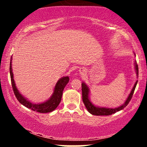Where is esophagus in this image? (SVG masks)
<instances>
[{
    "mask_svg": "<svg viewBox=\"0 0 147 147\" xmlns=\"http://www.w3.org/2000/svg\"><path fill=\"white\" fill-rule=\"evenodd\" d=\"M79 73L81 74V75H84L86 74V69L84 68H79Z\"/></svg>",
    "mask_w": 147,
    "mask_h": 147,
    "instance_id": "obj_1",
    "label": "esophagus"
}]
</instances>
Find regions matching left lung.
<instances>
[{
  "instance_id": "obj_1",
  "label": "left lung",
  "mask_w": 147,
  "mask_h": 147,
  "mask_svg": "<svg viewBox=\"0 0 147 147\" xmlns=\"http://www.w3.org/2000/svg\"><path fill=\"white\" fill-rule=\"evenodd\" d=\"M135 70H136V75H137V77H138V64L136 63V61H135ZM138 84V81H136V83H135L134 86H133L132 90H131V92L128 96V97L126 98V101L121 106H117L115 108H108V107H101V106H95V104H93L92 102L90 101V89L89 87L86 85V84H85L84 82H82V99H83V102L84 105H85L86 108L90 113V114L94 115H110L115 113L118 112V111L122 110L124 108H125L126 106L128 105L130 101H131V98H132V96L133 95V92H134L135 89H136V85Z\"/></svg>"
}]
</instances>
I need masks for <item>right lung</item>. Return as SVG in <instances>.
<instances>
[{"instance_id": "add662e5", "label": "right lung", "mask_w": 147, "mask_h": 147, "mask_svg": "<svg viewBox=\"0 0 147 147\" xmlns=\"http://www.w3.org/2000/svg\"><path fill=\"white\" fill-rule=\"evenodd\" d=\"M11 61H12V59H11V61H10V77H11V85H12L13 90H14L15 96L17 98L18 102L21 103V104H23V106H25V107L28 108V109H31V110L34 111H36V112L41 113H50L53 111L54 110H55L61 102V100L64 88L65 87V86L67 85V84L69 82V79H69L68 76L63 77L59 79L58 82H57L56 85H55V88H54L53 93H52L51 97L48 100L42 103L35 104V103L31 102L28 99L25 98L24 96L22 95L21 92L18 91V88H16V84H15L14 79V74H13L12 72Z\"/></svg>"}]
</instances>
